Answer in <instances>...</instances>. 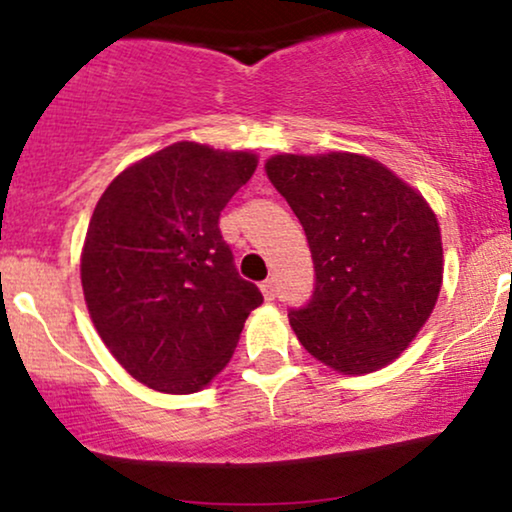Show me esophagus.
<instances>
[{
    "label": "esophagus",
    "mask_w": 512,
    "mask_h": 512,
    "mask_svg": "<svg viewBox=\"0 0 512 512\" xmlns=\"http://www.w3.org/2000/svg\"><path fill=\"white\" fill-rule=\"evenodd\" d=\"M260 289H262V296L267 298V301H272V298L276 296V284H274V279H267V281H262V284H260Z\"/></svg>",
    "instance_id": "obj_1"
}]
</instances>
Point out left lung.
<instances>
[{
	"instance_id": "left-lung-1",
	"label": "left lung",
	"mask_w": 512,
	"mask_h": 512,
	"mask_svg": "<svg viewBox=\"0 0 512 512\" xmlns=\"http://www.w3.org/2000/svg\"><path fill=\"white\" fill-rule=\"evenodd\" d=\"M267 178L303 223L315 293L289 322L310 356L342 375L385 368L414 342L443 286L431 204L375 158L276 154Z\"/></svg>"
}]
</instances>
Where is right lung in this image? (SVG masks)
<instances>
[{"mask_svg":"<svg viewBox=\"0 0 512 512\" xmlns=\"http://www.w3.org/2000/svg\"><path fill=\"white\" fill-rule=\"evenodd\" d=\"M255 168L252 151L175 142L122 170L93 209L81 248L88 315L115 361L151 390H204L262 303L219 231Z\"/></svg>","mask_w":512,"mask_h":512,"instance_id":"add662e5","label":"right lung"}]
</instances>
